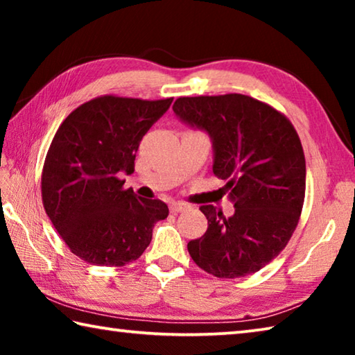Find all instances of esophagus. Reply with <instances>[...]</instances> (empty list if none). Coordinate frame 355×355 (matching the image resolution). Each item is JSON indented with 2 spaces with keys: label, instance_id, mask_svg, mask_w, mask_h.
Masks as SVG:
<instances>
[{
  "label": "esophagus",
  "instance_id": "34e87169",
  "mask_svg": "<svg viewBox=\"0 0 355 355\" xmlns=\"http://www.w3.org/2000/svg\"><path fill=\"white\" fill-rule=\"evenodd\" d=\"M171 213H180V211H184V209H188V205L182 202H172L169 205Z\"/></svg>",
  "mask_w": 355,
  "mask_h": 355
}]
</instances>
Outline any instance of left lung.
Segmentation results:
<instances>
[{
	"instance_id": "8db88e82",
	"label": "left lung",
	"mask_w": 355,
	"mask_h": 355,
	"mask_svg": "<svg viewBox=\"0 0 355 355\" xmlns=\"http://www.w3.org/2000/svg\"><path fill=\"white\" fill-rule=\"evenodd\" d=\"M172 110L211 137L213 172L235 207L230 218L200 207L208 228L188 243L191 258L219 279L260 271L285 249L302 211L305 156L296 130L272 106L243 94L180 97Z\"/></svg>"
}]
</instances>
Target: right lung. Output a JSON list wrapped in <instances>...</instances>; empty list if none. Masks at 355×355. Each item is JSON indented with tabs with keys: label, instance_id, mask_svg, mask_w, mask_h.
<instances>
[{
	"label": "right lung",
	"instance_id": "obj_1",
	"mask_svg": "<svg viewBox=\"0 0 355 355\" xmlns=\"http://www.w3.org/2000/svg\"><path fill=\"white\" fill-rule=\"evenodd\" d=\"M173 98L103 95L65 117L42 171L45 213L71 254L95 266H125L152 241L169 214L158 199L123 189L122 172H135L139 142Z\"/></svg>",
	"mask_w": 355,
	"mask_h": 355
}]
</instances>
